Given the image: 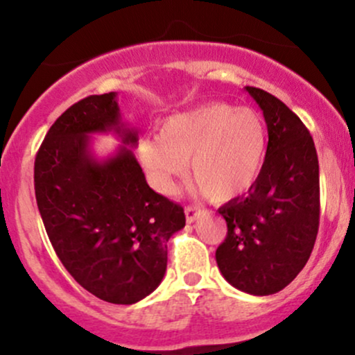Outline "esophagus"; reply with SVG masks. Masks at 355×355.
<instances>
[{
	"label": "esophagus",
	"instance_id": "1",
	"mask_svg": "<svg viewBox=\"0 0 355 355\" xmlns=\"http://www.w3.org/2000/svg\"><path fill=\"white\" fill-rule=\"evenodd\" d=\"M185 217H187V222H189V223L195 222V220L200 217V209H198V207H195V205L185 207Z\"/></svg>",
	"mask_w": 355,
	"mask_h": 355
}]
</instances>
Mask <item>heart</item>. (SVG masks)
Returning a JSON list of instances; mask_svg holds the SVG:
<instances>
[{"mask_svg":"<svg viewBox=\"0 0 355 355\" xmlns=\"http://www.w3.org/2000/svg\"><path fill=\"white\" fill-rule=\"evenodd\" d=\"M267 152L263 120L250 108L202 105L165 118L157 140L140 145V160L153 185L172 193L187 173L211 200L227 202L254 185Z\"/></svg>","mask_w":355,"mask_h":355,"instance_id":"obj_1","label":"heart"}]
</instances>
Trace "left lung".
I'll use <instances>...</instances> for the list:
<instances>
[{
  "label": "left lung",
  "mask_w": 355,
  "mask_h": 355,
  "mask_svg": "<svg viewBox=\"0 0 355 355\" xmlns=\"http://www.w3.org/2000/svg\"><path fill=\"white\" fill-rule=\"evenodd\" d=\"M245 92L262 110L268 144L247 195L220 207L227 237L215 252L230 285L250 295L277 294L302 270L319 230V160L313 140L287 105L260 88Z\"/></svg>",
  "instance_id": "left-lung-1"
}]
</instances>
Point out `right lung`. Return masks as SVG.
I'll return each mask as SVG.
<instances>
[{"label": "right lung", "mask_w": 355, "mask_h": 355, "mask_svg": "<svg viewBox=\"0 0 355 355\" xmlns=\"http://www.w3.org/2000/svg\"><path fill=\"white\" fill-rule=\"evenodd\" d=\"M113 132L121 146L98 159L91 137ZM121 120L116 93L71 105L48 130L35 160V195L56 255L89 294L132 305L164 279L166 242L185 227L183 207L148 187Z\"/></svg>", "instance_id": "1"}]
</instances>
